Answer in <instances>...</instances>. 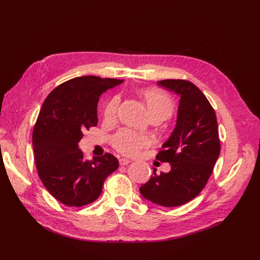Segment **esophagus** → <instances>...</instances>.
<instances>
[{
    "label": "esophagus",
    "mask_w": 260,
    "mask_h": 260,
    "mask_svg": "<svg viewBox=\"0 0 260 260\" xmlns=\"http://www.w3.org/2000/svg\"><path fill=\"white\" fill-rule=\"evenodd\" d=\"M129 162H131V161H129L128 159H125V158H121V159L119 160L120 166H127Z\"/></svg>",
    "instance_id": "34e87169"
}]
</instances>
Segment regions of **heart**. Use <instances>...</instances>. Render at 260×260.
Returning a JSON list of instances; mask_svg holds the SVG:
<instances>
[{"label":"heart","instance_id":"b5f03b06","mask_svg":"<svg viewBox=\"0 0 260 260\" xmlns=\"http://www.w3.org/2000/svg\"><path fill=\"white\" fill-rule=\"evenodd\" d=\"M141 94L152 119L159 118L163 121L173 116L175 112V103L167 92L159 89H144L141 91ZM118 107L119 97H114L109 100L104 107L105 119H115ZM112 142L113 146L119 153L129 157L139 155L143 148L151 144V140L145 136L137 135L128 129L120 131L114 136Z\"/></svg>","mask_w":260,"mask_h":260}]
</instances>
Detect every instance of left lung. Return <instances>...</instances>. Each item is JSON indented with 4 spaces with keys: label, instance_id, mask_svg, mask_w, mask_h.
Wrapping results in <instances>:
<instances>
[{
    "label": "left lung",
    "instance_id": "obj_1",
    "mask_svg": "<svg viewBox=\"0 0 260 260\" xmlns=\"http://www.w3.org/2000/svg\"><path fill=\"white\" fill-rule=\"evenodd\" d=\"M158 84L180 95L177 124L156 159L169 162L170 173L156 174L140 187L141 195L162 207H179L194 199L208 183L220 154L214 108L192 82L179 79Z\"/></svg>",
    "mask_w": 260,
    "mask_h": 260
}]
</instances>
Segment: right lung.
Wrapping results in <instances>:
<instances>
[{"label":"right lung","mask_w":260,"mask_h":260,"mask_svg":"<svg viewBox=\"0 0 260 260\" xmlns=\"http://www.w3.org/2000/svg\"><path fill=\"white\" fill-rule=\"evenodd\" d=\"M120 83L95 76L74 78L54 88L41 107L32 132L37 171L48 192L67 207L97 200L106 177L119 168L109 153L85 160L78 143L98 124L100 95Z\"/></svg>","instance_id":"1"}]
</instances>
